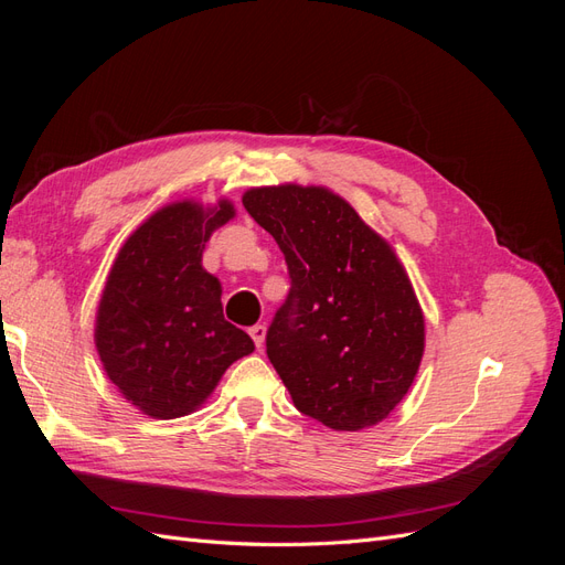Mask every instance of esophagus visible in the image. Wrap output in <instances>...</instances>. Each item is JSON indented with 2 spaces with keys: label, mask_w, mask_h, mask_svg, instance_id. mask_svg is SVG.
Returning a JSON list of instances; mask_svg holds the SVG:
<instances>
[{
  "label": "esophagus",
  "mask_w": 565,
  "mask_h": 565,
  "mask_svg": "<svg viewBox=\"0 0 565 565\" xmlns=\"http://www.w3.org/2000/svg\"><path fill=\"white\" fill-rule=\"evenodd\" d=\"M249 337L254 339L256 349H262L266 341V324H254V328H249Z\"/></svg>",
  "instance_id": "1"
}]
</instances>
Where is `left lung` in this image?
<instances>
[{
    "label": "left lung",
    "instance_id": "left-lung-1",
    "mask_svg": "<svg viewBox=\"0 0 565 565\" xmlns=\"http://www.w3.org/2000/svg\"><path fill=\"white\" fill-rule=\"evenodd\" d=\"M243 204L292 280L266 353L297 409L334 431L386 419L424 353V316L396 252L328 188H249Z\"/></svg>",
    "mask_w": 565,
    "mask_h": 565
}]
</instances>
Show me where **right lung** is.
<instances>
[{
  "instance_id": "right-lung-1",
  "label": "right lung",
  "mask_w": 565,
  "mask_h": 565,
  "mask_svg": "<svg viewBox=\"0 0 565 565\" xmlns=\"http://www.w3.org/2000/svg\"><path fill=\"white\" fill-rule=\"evenodd\" d=\"M235 207L181 200L136 228L108 273L96 313V351L108 380L152 419L191 415L224 372L254 351L224 318L221 282L202 268L212 233Z\"/></svg>"
}]
</instances>
